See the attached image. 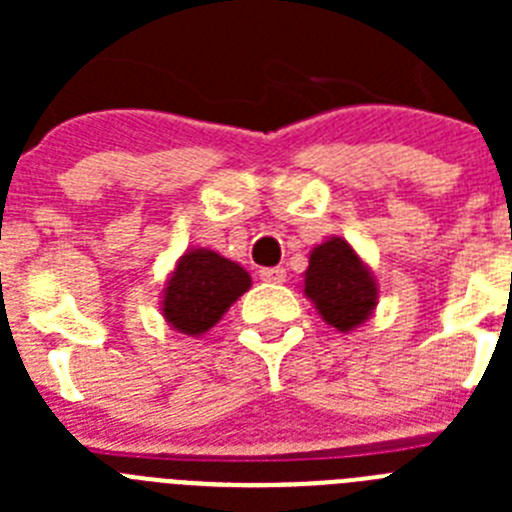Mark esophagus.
<instances>
[{"instance_id": "esophagus-1", "label": "esophagus", "mask_w": 512, "mask_h": 512, "mask_svg": "<svg viewBox=\"0 0 512 512\" xmlns=\"http://www.w3.org/2000/svg\"><path fill=\"white\" fill-rule=\"evenodd\" d=\"M259 277L264 279V282H271V284H282L284 279H287V271L282 269V266H269V269H261Z\"/></svg>"}]
</instances>
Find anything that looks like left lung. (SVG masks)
<instances>
[{"instance_id": "left-lung-1", "label": "left lung", "mask_w": 512, "mask_h": 512, "mask_svg": "<svg viewBox=\"0 0 512 512\" xmlns=\"http://www.w3.org/2000/svg\"><path fill=\"white\" fill-rule=\"evenodd\" d=\"M305 297L330 328L348 333L372 318L379 289L372 269L343 238H328L310 251L305 271Z\"/></svg>"}]
</instances>
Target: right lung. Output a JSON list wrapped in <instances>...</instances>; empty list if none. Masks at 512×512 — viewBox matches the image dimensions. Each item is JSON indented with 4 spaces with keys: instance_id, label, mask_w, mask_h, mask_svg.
Listing matches in <instances>:
<instances>
[{
    "instance_id": "right-lung-1",
    "label": "right lung",
    "mask_w": 512,
    "mask_h": 512,
    "mask_svg": "<svg viewBox=\"0 0 512 512\" xmlns=\"http://www.w3.org/2000/svg\"><path fill=\"white\" fill-rule=\"evenodd\" d=\"M248 289L251 274L241 264L210 248H189L166 279L161 312L176 333L202 336Z\"/></svg>"
}]
</instances>
